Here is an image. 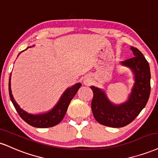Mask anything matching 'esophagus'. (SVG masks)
<instances>
[{"instance_id":"34e87169","label":"esophagus","mask_w":158,"mask_h":158,"mask_svg":"<svg viewBox=\"0 0 158 158\" xmlns=\"http://www.w3.org/2000/svg\"><path fill=\"white\" fill-rule=\"evenodd\" d=\"M83 83H84L85 85H89L91 83V79L89 77H85V78L83 79Z\"/></svg>"}]
</instances>
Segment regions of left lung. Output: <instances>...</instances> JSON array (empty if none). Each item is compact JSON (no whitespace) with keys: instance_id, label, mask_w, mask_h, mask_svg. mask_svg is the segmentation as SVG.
I'll use <instances>...</instances> for the list:
<instances>
[{"instance_id":"obj_1","label":"left lung","mask_w":158,"mask_h":158,"mask_svg":"<svg viewBox=\"0 0 158 158\" xmlns=\"http://www.w3.org/2000/svg\"><path fill=\"white\" fill-rule=\"evenodd\" d=\"M134 57L121 61L120 64L132 71L135 83L129 98L120 104H114L107 98L105 92L94 86L92 110L99 123L113 128L123 127L132 122L146 106L150 95L149 64L145 57L137 48L131 46Z\"/></svg>"}]
</instances>
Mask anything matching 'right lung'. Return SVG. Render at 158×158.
Listing matches in <instances>:
<instances>
[{
	"mask_svg": "<svg viewBox=\"0 0 158 158\" xmlns=\"http://www.w3.org/2000/svg\"><path fill=\"white\" fill-rule=\"evenodd\" d=\"M10 80L11 75L10 77H9V93L11 101L12 102L17 112L18 113L20 118L24 121L27 122L28 124H29L31 127L37 128L52 127L54 126L57 125V124L60 123L61 120H63V118H64L66 111H67L69 105L72 98L75 97L77 90L81 86V83H76V84L70 87V88H68L64 92V94H62L60 100L57 102V104L55 106V107H53V109H51L49 112L43 113V114H29V113L23 110L19 106V105L16 103V101H15L12 94V90H11Z\"/></svg>",
	"mask_w": 158,
	"mask_h": 158,
	"instance_id": "obj_1",
	"label": "right lung"
}]
</instances>
